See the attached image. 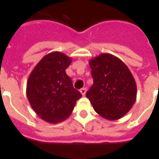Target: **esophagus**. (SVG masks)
I'll return each mask as SVG.
<instances>
[{
    "label": "esophagus",
    "mask_w": 159,
    "mask_h": 159,
    "mask_svg": "<svg viewBox=\"0 0 159 159\" xmlns=\"http://www.w3.org/2000/svg\"><path fill=\"white\" fill-rule=\"evenodd\" d=\"M86 91H87V89H85V88H83V89H80V92H81V93L83 94V96H84V95H85Z\"/></svg>",
    "instance_id": "34e87169"
}]
</instances>
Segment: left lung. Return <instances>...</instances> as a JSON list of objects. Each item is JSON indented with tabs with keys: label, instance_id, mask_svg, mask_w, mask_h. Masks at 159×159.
<instances>
[{
	"label": "left lung",
	"instance_id": "8db88e82",
	"mask_svg": "<svg viewBox=\"0 0 159 159\" xmlns=\"http://www.w3.org/2000/svg\"><path fill=\"white\" fill-rule=\"evenodd\" d=\"M93 84L86 93L93 109L108 120H117L129 112L136 100V83L124 63L110 53L89 61Z\"/></svg>",
	"mask_w": 159,
	"mask_h": 159
}]
</instances>
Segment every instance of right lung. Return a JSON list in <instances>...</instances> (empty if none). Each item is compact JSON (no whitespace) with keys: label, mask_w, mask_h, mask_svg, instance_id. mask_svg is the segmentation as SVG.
<instances>
[{"label":"right lung","mask_w":159,"mask_h":159,"mask_svg":"<svg viewBox=\"0 0 159 159\" xmlns=\"http://www.w3.org/2000/svg\"><path fill=\"white\" fill-rule=\"evenodd\" d=\"M70 63L71 59L62 52H50L40 60L28 78L26 94L30 104L48 123H60L68 118L82 97L66 73Z\"/></svg>","instance_id":"add662e5"}]
</instances>
